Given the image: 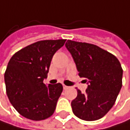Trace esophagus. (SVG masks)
Listing matches in <instances>:
<instances>
[{"label": "esophagus", "instance_id": "34e87169", "mask_svg": "<svg viewBox=\"0 0 130 130\" xmlns=\"http://www.w3.org/2000/svg\"><path fill=\"white\" fill-rule=\"evenodd\" d=\"M63 89H64V90H66V89H67V88H68V87H67V86H66V85H64V84H63Z\"/></svg>", "mask_w": 130, "mask_h": 130}]
</instances>
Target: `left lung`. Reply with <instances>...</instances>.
Here are the masks:
<instances>
[{"label":"left lung","mask_w":130,"mask_h":130,"mask_svg":"<svg viewBox=\"0 0 130 130\" xmlns=\"http://www.w3.org/2000/svg\"><path fill=\"white\" fill-rule=\"evenodd\" d=\"M65 46L88 84L84 94L77 90L71 102L73 112L83 120H98L112 108L121 90V64L114 55L93 44L67 40Z\"/></svg>","instance_id":"8db88e82"}]
</instances>
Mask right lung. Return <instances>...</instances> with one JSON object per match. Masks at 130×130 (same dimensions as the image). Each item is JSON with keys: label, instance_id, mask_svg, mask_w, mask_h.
<instances>
[{"label": "right lung", "instance_id": "right-lung-1", "mask_svg": "<svg viewBox=\"0 0 130 130\" xmlns=\"http://www.w3.org/2000/svg\"><path fill=\"white\" fill-rule=\"evenodd\" d=\"M66 39L42 40L13 55L4 74L10 102L22 116L35 121L50 117L63 91L60 83L46 86L43 83L52 58Z\"/></svg>", "mask_w": 130, "mask_h": 130}]
</instances>
